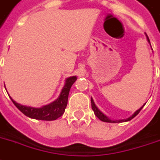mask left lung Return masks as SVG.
Wrapping results in <instances>:
<instances>
[{"instance_id": "8db88e82", "label": "left lung", "mask_w": 160, "mask_h": 160, "mask_svg": "<svg viewBox=\"0 0 160 160\" xmlns=\"http://www.w3.org/2000/svg\"><path fill=\"white\" fill-rule=\"evenodd\" d=\"M146 37H147V41H148V42L150 43V40H149V38H148V36H147V35H146ZM91 104H92V109L93 110V112H94V114L97 116V118H99V119H100L101 121H104V122H109V123H117V122H122V121H129V120H131L132 119H133L135 116H136V115L138 114V112H140V110L142 109L143 107H144V106H143L141 108H139V109H138V111L135 112L132 116H131V117H129L128 119H125V120H122V119H120V120H111V119H109L108 117H107L106 115L103 114L101 112L99 111V109H98V107H96L95 104H94V102H93V99H92V98H91Z\"/></svg>"}]
</instances>
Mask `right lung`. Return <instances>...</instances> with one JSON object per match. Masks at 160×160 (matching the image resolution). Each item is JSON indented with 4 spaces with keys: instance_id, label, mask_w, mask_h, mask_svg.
Wrapping results in <instances>:
<instances>
[{
    "instance_id": "add662e5",
    "label": "right lung",
    "mask_w": 160,
    "mask_h": 160,
    "mask_svg": "<svg viewBox=\"0 0 160 160\" xmlns=\"http://www.w3.org/2000/svg\"><path fill=\"white\" fill-rule=\"evenodd\" d=\"M76 80V76L68 78L60 97L51 104L44 106L41 108H34V107L22 106L21 104L15 102L13 99H11V98L10 99H12L15 107H17L23 114H25L26 116H28L29 118L40 119V120H55L64 113L65 109L68 105L70 88Z\"/></svg>"
}]
</instances>
